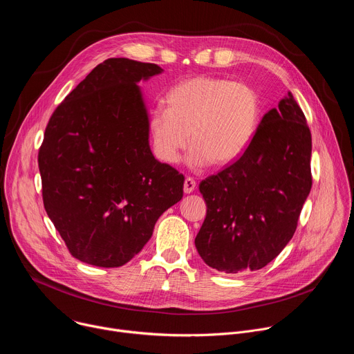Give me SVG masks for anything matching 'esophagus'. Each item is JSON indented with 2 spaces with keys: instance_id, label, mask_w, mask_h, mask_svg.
Instances as JSON below:
<instances>
[{
  "instance_id": "1",
  "label": "esophagus",
  "mask_w": 354,
  "mask_h": 354,
  "mask_svg": "<svg viewBox=\"0 0 354 354\" xmlns=\"http://www.w3.org/2000/svg\"><path fill=\"white\" fill-rule=\"evenodd\" d=\"M194 189H196V180L192 178H186L185 183H183L185 193H192V192H194Z\"/></svg>"
}]
</instances>
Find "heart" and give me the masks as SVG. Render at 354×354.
Returning a JSON list of instances; mask_svg holds the SVG:
<instances>
[{"mask_svg": "<svg viewBox=\"0 0 354 354\" xmlns=\"http://www.w3.org/2000/svg\"><path fill=\"white\" fill-rule=\"evenodd\" d=\"M164 105L149 113L147 126L154 154L165 164L178 162L190 142L193 167L230 165L254 140L262 118L254 85L213 75L178 82Z\"/></svg>", "mask_w": 354, "mask_h": 354, "instance_id": "1", "label": "heart"}]
</instances>
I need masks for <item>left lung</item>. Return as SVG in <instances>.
<instances>
[{
    "instance_id": "1",
    "label": "left lung",
    "mask_w": 354,
    "mask_h": 354,
    "mask_svg": "<svg viewBox=\"0 0 354 354\" xmlns=\"http://www.w3.org/2000/svg\"><path fill=\"white\" fill-rule=\"evenodd\" d=\"M313 138L294 96L269 111L245 153L198 185L207 214L194 245L210 268L252 272L292 238L313 186Z\"/></svg>"
}]
</instances>
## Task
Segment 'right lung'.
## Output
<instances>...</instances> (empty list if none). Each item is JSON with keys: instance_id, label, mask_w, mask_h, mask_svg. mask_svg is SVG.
I'll return each instance as SVG.
<instances>
[{"instance_id": "obj_1", "label": "right lung", "mask_w": 354, "mask_h": 354, "mask_svg": "<svg viewBox=\"0 0 354 354\" xmlns=\"http://www.w3.org/2000/svg\"><path fill=\"white\" fill-rule=\"evenodd\" d=\"M162 71L153 63L108 59L56 108L39 148L43 205L70 254L119 268L182 198L185 176L148 144L137 82Z\"/></svg>"}]
</instances>
